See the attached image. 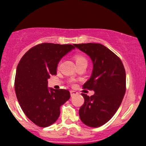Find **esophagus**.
Here are the masks:
<instances>
[{"instance_id": "esophagus-1", "label": "esophagus", "mask_w": 146, "mask_h": 146, "mask_svg": "<svg viewBox=\"0 0 146 146\" xmlns=\"http://www.w3.org/2000/svg\"><path fill=\"white\" fill-rule=\"evenodd\" d=\"M70 96H71V97L74 96V95H77V94H78V92H76V91H74V90H70Z\"/></svg>"}]
</instances>
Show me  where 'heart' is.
Listing matches in <instances>:
<instances>
[{"label": "heart", "mask_w": 146, "mask_h": 146, "mask_svg": "<svg viewBox=\"0 0 146 146\" xmlns=\"http://www.w3.org/2000/svg\"><path fill=\"white\" fill-rule=\"evenodd\" d=\"M75 60H76V64H78V63H81V62H87V60L83 56L80 55V54H77V55L75 56Z\"/></svg>", "instance_id": "1"}]
</instances>
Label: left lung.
Returning a JSON list of instances; mask_svg holds the SVG:
<instances>
[{
    "mask_svg": "<svg viewBox=\"0 0 146 146\" xmlns=\"http://www.w3.org/2000/svg\"><path fill=\"white\" fill-rule=\"evenodd\" d=\"M90 57L92 75L82 88L95 94H82L84 104L79 110L82 123L90 127L102 126L114 115L126 92V72L120 58L101 44H74Z\"/></svg>",
    "mask_w": 146,
    "mask_h": 146,
    "instance_id": "left-lung-1",
    "label": "left lung"
}]
</instances>
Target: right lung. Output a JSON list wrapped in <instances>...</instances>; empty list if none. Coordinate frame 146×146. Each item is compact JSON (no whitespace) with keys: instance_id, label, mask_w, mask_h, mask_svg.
<instances>
[{"instance_id":"add662e5","label":"right lung","mask_w":146,"mask_h":146,"mask_svg":"<svg viewBox=\"0 0 146 146\" xmlns=\"http://www.w3.org/2000/svg\"><path fill=\"white\" fill-rule=\"evenodd\" d=\"M74 44L42 43L31 48L17 65L15 90L27 118L40 127L53 124L60 115V107L69 100L68 90L48 88V78L56 74L60 60L74 49Z\"/></svg>"}]
</instances>
